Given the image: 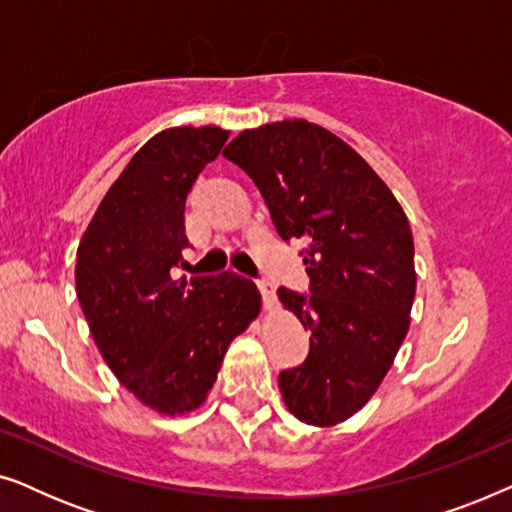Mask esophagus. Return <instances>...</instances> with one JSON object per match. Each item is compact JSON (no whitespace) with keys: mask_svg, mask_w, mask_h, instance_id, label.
Instances as JSON below:
<instances>
[{"mask_svg":"<svg viewBox=\"0 0 512 512\" xmlns=\"http://www.w3.org/2000/svg\"><path fill=\"white\" fill-rule=\"evenodd\" d=\"M258 291H261L263 296V307L265 310H275V289H272V284L268 282H258Z\"/></svg>","mask_w":512,"mask_h":512,"instance_id":"34e87169","label":"esophagus"}]
</instances>
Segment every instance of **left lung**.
<instances>
[{"label":"left lung","instance_id":"obj_1","mask_svg":"<svg viewBox=\"0 0 512 512\" xmlns=\"http://www.w3.org/2000/svg\"><path fill=\"white\" fill-rule=\"evenodd\" d=\"M223 156L254 179L282 240L305 244L310 298L277 289L310 331L303 366L279 373L286 408L335 426L366 405L410 328L415 244L403 207L373 167L317 123L242 130Z\"/></svg>","mask_w":512,"mask_h":512}]
</instances>
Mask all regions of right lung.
I'll use <instances>...</instances> for the list:
<instances>
[{
    "label": "right lung",
    "instance_id": "1",
    "mask_svg": "<svg viewBox=\"0 0 512 512\" xmlns=\"http://www.w3.org/2000/svg\"><path fill=\"white\" fill-rule=\"evenodd\" d=\"M230 132L179 125L121 172L76 251V296L111 373L146 408L181 417L207 401L230 342L261 312L235 272L174 277L184 263L186 195Z\"/></svg>",
    "mask_w": 512,
    "mask_h": 512
}]
</instances>
